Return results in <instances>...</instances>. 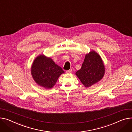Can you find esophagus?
I'll list each match as a JSON object with an SVG mask.
<instances>
[{"mask_svg": "<svg viewBox=\"0 0 132 132\" xmlns=\"http://www.w3.org/2000/svg\"><path fill=\"white\" fill-rule=\"evenodd\" d=\"M72 73V69H69L68 71H66V73L68 74H71Z\"/></svg>", "mask_w": 132, "mask_h": 132, "instance_id": "esophagus-1", "label": "esophagus"}]
</instances>
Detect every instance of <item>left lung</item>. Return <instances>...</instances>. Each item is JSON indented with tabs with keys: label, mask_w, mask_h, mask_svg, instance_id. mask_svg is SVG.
Segmentation results:
<instances>
[{
	"label": "left lung",
	"mask_w": 132,
	"mask_h": 132,
	"mask_svg": "<svg viewBox=\"0 0 132 132\" xmlns=\"http://www.w3.org/2000/svg\"><path fill=\"white\" fill-rule=\"evenodd\" d=\"M105 73V67L100 56L94 50L86 54L80 70L75 74L85 87L100 81Z\"/></svg>",
	"instance_id": "1"
}]
</instances>
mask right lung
Returning <instances> with one entry per match:
<instances>
[{
    "instance_id": "1",
    "label": "right lung",
    "mask_w": 132,
    "mask_h": 132,
    "mask_svg": "<svg viewBox=\"0 0 132 132\" xmlns=\"http://www.w3.org/2000/svg\"><path fill=\"white\" fill-rule=\"evenodd\" d=\"M31 73L38 85L50 89L55 85L60 75L65 72L50 57L41 54L34 60Z\"/></svg>"
}]
</instances>
